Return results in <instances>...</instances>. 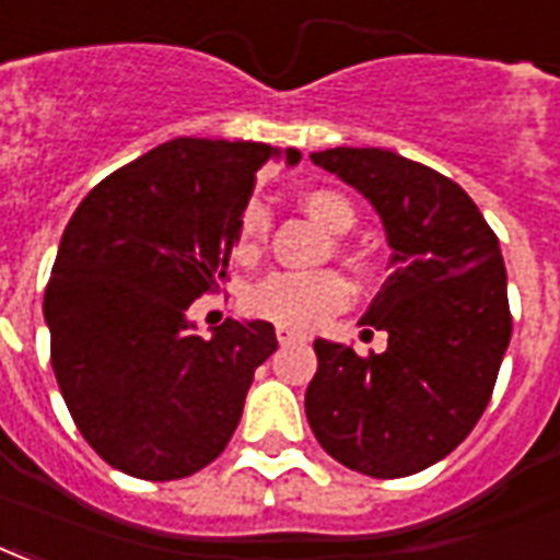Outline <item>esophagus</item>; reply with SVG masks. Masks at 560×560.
Instances as JSON below:
<instances>
[{
    "mask_svg": "<svg viewBox=\"0 0 560 560\" xmlns=\"http://www.w3.org/2000/svg\"><path fill=\"white\" fill-rule=\"evenodd\" d=\"M276 338H279L281 347H288V343L302 341V335H300V332H293V329H284V326H279V329H276Z\"/></svg>",
    "mask_w": 560,
    "mask_h": 560,
    "instance_id": "obj_1",
    "label": "esophagus"
}]
</instances>
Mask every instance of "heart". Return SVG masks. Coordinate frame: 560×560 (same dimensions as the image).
<instances>
[{
	"mask_svg": "<svg viewBox=\"0 0 560 560\" xmlns=\"http://www.w3.org/2000/svg\"><path fill=\"white\" fill-rule=\"evenodd\" d=\"M300 207L329 234H347L355 222L353 205L335 189H308ZM269 213L252 205L234 234V258L255 260L267 243ZM350 302V284L338 272H272L246 293V312L293 332H308Z\"/></svg>",
	"mask_w": 560,
	"mask_h": 560,
	"instance_id": "b5f03b06",
	"label": "heart"
}]
</instances>
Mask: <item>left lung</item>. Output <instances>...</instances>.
Here are the masks:
<instances>
[{
    "mask_svg": "<svg viewBox=\"0 0 560 560\" xmlns=\"http://www.w3.org/2000/svg\"><path fill=\"white\" fill-rule=\"evenodd\" d=\"M312 163L374 205L392 276L364 314L385 353L317 338L305 416L347 469L407 478L448 457L490 404L511 343L499 237L463 186L395 151L329 148Z\"/></svg>",
    "mask_w": 560,
    "mask_h": 560,
    "instance_id": "8db88e82",
    "label": "left lung"
}]
</instances>
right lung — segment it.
<instances>
[{"instance_id":"add662e5","label":"right lung","mask_w":560,"mask_h":560,"mask_svg":"<svg viewBox=\"0 0 560 560\" xmlns=\"http://www.w3.org/2000/svg\"><path fill=\"white\" fill-rule=\"evenodd\" d=\"M279 156L302 153L172 139L94 186L61 234L44 293L52 371L85 442L132 478L213 463L279 347L267 320L228 317L201 338L186 317L225 281L255 175Z\"/></svg>"}]
</instances>
